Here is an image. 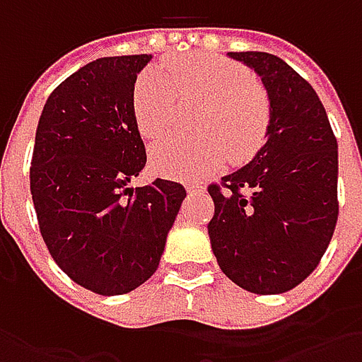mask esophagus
I'll use <instances>...</instances> for the list:
<instances>
[{
    "mask_svg": "<svg viewBox=\"0 0 362 362\" xmlns=\"http://www.w3.org/2000/svg\"><path fill=\"white\" fill-rule=\"evenodd\" d=\"M189 191H203V185L202 183H191V185H187Z\"/></svg>",
    "mask_w": 362,
    "mask_h": 362,
    "instance_id": "34e87169",
    "label": "esophagus"
}]
</instances>
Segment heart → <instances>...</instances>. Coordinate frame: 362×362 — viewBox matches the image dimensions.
Instances as JSON below:
<instances>
[{
	"label": "heart",
	"mask_w": 362,
	"mask_h": 362,
	"mask_svg": "<svg viewBox=\"0 0 362 362\" xmlns=\"http://www.w3.org/2000/svg\"><path fill=\"white\" fill-rule=\"evenodd\" d=\"M160 68L143 70L132 90V115L146 139H157L171 129L177 88L185 96L209 103L199 119V131L211 136L202 141L165 139L151 151L155 171L169 177H191L219 167L231 159H250L262 146L272 120L268 94L252 84L250 72L240 64L185 54ZM172 78H169L168 76Z\"/></svg>",
	"instance_id": "obj_1"
}]
</instances>
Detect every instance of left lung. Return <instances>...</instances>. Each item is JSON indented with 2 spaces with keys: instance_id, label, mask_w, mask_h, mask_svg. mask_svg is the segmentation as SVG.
<instances>
[{
  "instance_id": "8db88e82",
  "label": "left lung",
  "mask_w": 362,
  "mask_h": 362,
  "mask_svg": "<svg viewBox=\"0 0 362 362\" xmlns=\"http://www.w3.org/2000/svg\"><path fill=\"white\" fill-rule=\"evenodd\" d=\"M254 68L270 98L268 141L242 169L209 183L207 231L221 272L254 294L304 282L339 219V145L314 88L266 52H230Z\"/></svg>"
}]
</instances>
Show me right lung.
Segmentation results:
<instances>
[{
  "label": "right lung",
  "instance_id": "1",
  "mask_svg": "<svg viewBox=\"0 0 362 362\" xmlns=\"http://www.w3.org/2000/svg\"><path fill=\"white\" fill-rule=\"evenodd\" d=\"M148 54L98 58L48 96L35 129L30 191L58 268L103 296L127 294L159 268L187 191L155 179L129 187L146 153L132 115Z\"/></svg>",
  "mask_w": 362,
  "mask_h": 362
}]
</instances>
